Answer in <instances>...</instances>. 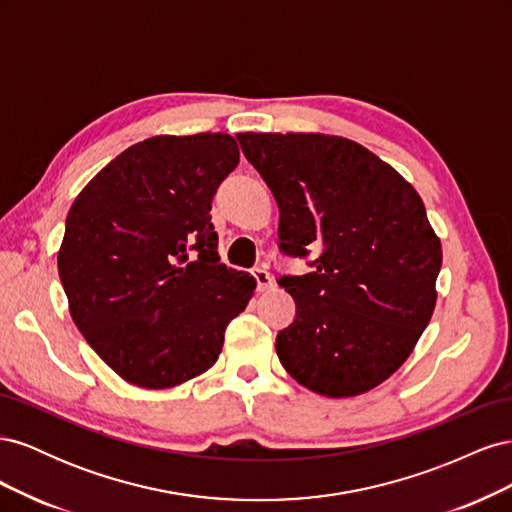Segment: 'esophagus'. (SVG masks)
<instances>
[{
    "instance_id": "obj_1",
    "label": "esophagus",
    "mask_w": 512,
    "mask_h": 512,
    "mask_svg": "<svg viewBox=\"0 0 512 512\" xmlns=\"http://www.w3.org/2000/svg\"><path fill=\"white\" fill-rule=\"evenodd\" d=\"M252 275H254V280H256V284H258V290H260V292H265V290L273 288V275H271L267 269L258 267V269L252 271Z\"/></svg>"
}]
</instances>
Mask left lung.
Here are the masks:
<instances>
[{
    "instance_id": "8db88e82",
    "label": "left lung",
    "mask_w": 512,
    "mask_h": 512,
    "mask_svg": "<svg viewBox=\"0 0 512 512\" xmlns=\"http://www.w3.org/2000/svg\"><path fill=\"white\" fill-rule=\"evenodd\" d=\"M237 138L280 207V252H318L312 271L277 280L297 303L277 333V356L309 391L367 393L404 365L436 307L442 245L421 196L342 136Z\"/></svg>"
}]
</instances>
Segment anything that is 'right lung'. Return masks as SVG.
<instances>
[{
    "instance_id": "right-lung-1",
    "label": "right lung",
    "mask_w": 512,
    "mask_h": 512,
    "mask_svg": "<svg viewBox=\"0 0 512 512\" xmlns=\"http://www.w3.org/2000/svg\"><path fill=\"white\" fill-rule=\"evenodd\" d=\"M230 134L151 136L72 203L57 254L70 314L130 384L168 389L207 371L256 280L218 256L211 200L237 168Z\"/></svg>"
}]
</instances>
